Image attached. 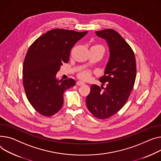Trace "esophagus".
Segmentation results:
<instances>
[{
	"mask_svg": "<svg viewBox=\"0 0 161 161\" xmlns=\"http://www.w3.org/2000/svg\"><path fill=\"white\" fill-rule=\"evenodd\" d=\"M83 84H85V83L83 81H78L76 82L77 85H83Z\"/></svg>",
	"mask_w": 161,
	"mask_h": 161,
	"instance_id": "esophagus-1",
	"label": "esophagus"
}]
</instances>
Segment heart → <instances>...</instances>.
Instances as JSON below:
<instances>
[{"label":"heart","instance_id":"b5f03b06","mask_svg":"<svg viewBox=\"0 0 161 161\" xmlns=\"http://www.w3.org/2000/svg\"><path fill=\"white\" fill-rule=\"evenodd\" d=\"M92 47H95V48H97L102 49L103 50H105L103 47L100 45H94ZM78 77H79L80 79H81L82 80H85V81L89 80L91 78V72L90 70H84V71L80 72L78 74Z\"/></svg>","mask_w":161,"mask_h":161}]
</instances>
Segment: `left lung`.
<instances>
[{"instance_id":"1","label":"left lung","mask_w":161,"mask_h":161,"mask_svg":"<svg viewBox=\"0 0 161 161\" xmlns=\"http://www.w3.org/2000/svg\"><path fill=\"white\" fill-rule=\"evenodd\" d=\"M108 42L110 58L104 76L99 80L106 87L92 85L86 105L98 119H107L119 112L125 104L134 87L136 75L133 50L123 37L113 29L96 31Z\"/></svg>"}]
</instances>
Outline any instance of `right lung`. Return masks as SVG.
Segmentation results:
<instances>
[{
    "instance_id": "obj_1",
    "label": "right lung",
    "mask_w": 161,
    "mask_h": 161,
    "mask_svg": "<svg viewBox=\"0 0 161 161\" xmlns=\"http://www.w3.org/2000/svg\"><path fill=\"white\" fill-rule=\"evenodd\" d=\"M87 32L53 29L29 47L23 63V86L28 100L41 115L57 113L63 104L64 92L76 84L72 78L58 80L56 75L63 63L69 62L71 48Z\"/></svg>"
}]
</instances>
